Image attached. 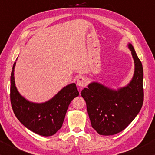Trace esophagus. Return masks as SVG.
I'll use <instances>...</instances> for the list:
<instances>
[{"instance_id": "obj_1", "label": "esophagus", "mask_w": 155, "mask_h": 155, "mask_svg": "<svg viewBox=\"0 0 155 155\" xmlns=\"http://www.w3.org/2000/svg\"><path fill=\"white\" fill-rule=\"evenodd\" d=\"M77 85L80 87H84L86 85V80L83 76H80L77 79Z\"/></svg>"}]
</instances>
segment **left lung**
Returning a JSON list of instances; mask_svg holds the SVG:
<instances>
[{
    "mask_svg": "<svg viewBox=\"0 0 155 155\" xmlns=\"http://www.w3.org/2000/svg\"><path fill=\"white\" fill-rule=\"evenodd\" d=\"M135 71L130 81L117 89L93 81L81 91L91 126L101 135H113L128 126L137 116L143 104V69L132 44Z\"/></svg>",
    "mask_w": 155,
    "mask_h": 155,
    "instance_id": "1",
    "label": "left lung"
}]
</instances>
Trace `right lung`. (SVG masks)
<instances>
[{
  "label": "right lung",
  "instance_id": "1",
  "mask_svg": "<svg viewBox=\"0 0 155 155\" xmlns=\"http://www.w3.org/2000/svg\"><path fill=\"white\" fill-rule=\"evenodd\" d=\"M15 64L16 62L10 76V101L15 116L33 133L45 137L54 135L62 126L70 103L79 95L76 84L72 83L64 86L47 101L31 102L24 98L16 87Z\"/></svg>",
  "mask_w": 155,
  "mask_h": 155
}]
</instances>
